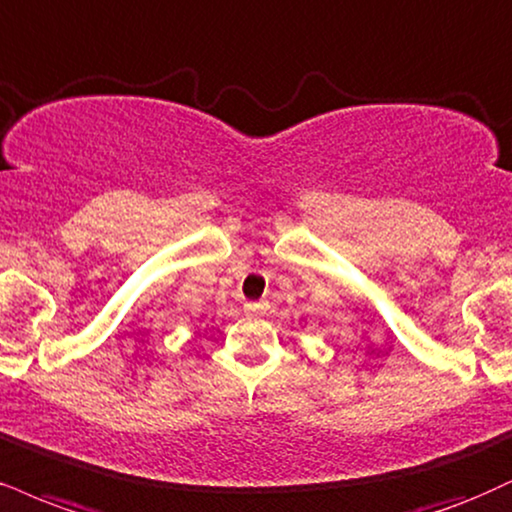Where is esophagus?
Instances as JSON below:
<instances>
[{
  "label": "esophagus",
  "instance_id": "34e87169",
  "mask_svg": "<svg viewBox=\"0 0 512 512\" xmlns=\"http://www.w3.org/2000/svg\"><path fill=\"white\" fill-rule=\"evenodd\" d=\"M262 310H264L262 303H245V312H248V315H260Z\"/></svg>",
  "mask_w": 512,
  "mask_h": 512
}]
</instances>
